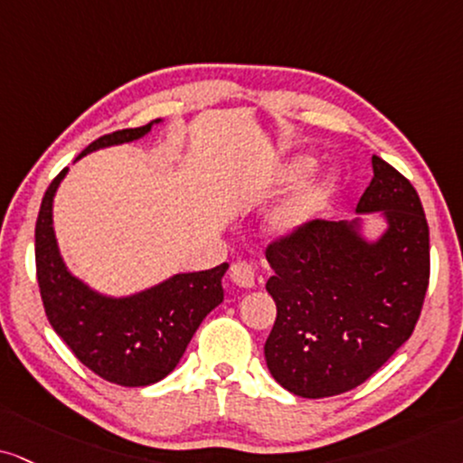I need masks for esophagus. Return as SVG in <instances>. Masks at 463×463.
Listing matches in <instances>:
<instances>
[{"instance_id": "1", "label": "esophagus", "mask_w": 463, "mask_h": 463, "mask_svg": "<svg viewBox=\"0 0 463 463\" xmlns=\"http://www.w3.org/2000/svg\"><path fill=\"white\" fill-rule=\"evenodd\" d=\"M230 277H232V281L238 285V288H242V289L255 288V270H253V266L247 264V261H238V264H233L230 270Z\"/></svg>"}]
</instances>
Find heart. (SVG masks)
Returning <instances> with one entry per match:
<instances>
[{
  "label": "heart",
  "mask_w": 463,
  "mask_h": 463,
  "mask_svg": "<svg viewBox=\"0 0 463 463\" xmlns=\"http://www.w3.org/2000/svg\"><path fill=\"white\" fill-rule=\"evenodd\" d=\"M316 167V161L311 156H298L285 163L281 174H279V188L294 184L296 180L305 178L309 171ZM336 193H339V178L335 174L319 175L316 180H309L302 184L292 197L285 199L275 213L268 219L266 232L272 241L285 242L294 241L302 232H307L322 216L328 208Z\"/></svg>",
  "instance_id": "obj_1"
}]
</instances>
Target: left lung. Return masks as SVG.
Segmentation results:
<instances>
[{"label": "left lung", "mask_w": 463, "mask_h": 463, "mask_svg": "<svg viewBox=\"0 0 463 463\" xmlns=\"http://www.w3.org/2000/svg\"><path fill=\"white\" fill-rule=\"evenodd\" d=\"M373 180L356 214L367 221H316L294 241L266 249V289L277 319L264 345L283 389L322 399L356 389L412 335L430 283V227L414 186L395 167L371 158Z\"/></svg>", "instance_id": "left-lung-1"}]
</instances>
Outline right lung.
<instances>
[{"label":"right lung","mask_w":463,"mask_h":463,"mask_svg":"<svg viewBox=\"0 0 463 463\" xmlns=\"http://www.w3.org/2000/svg\"><path fill=\"white\" fill-rule=\"evenodd\" d=\"M161 122L100 137L77 161L102 147L141 139ZM66 174L68 167L49 184L36 221L38 285L51 326L102 380L119 386L154 384L175 369L199 324L222 302L221 281L230 266L178 272L128 296L99 292L68 270L55 238L53 199Z\"/></svg>","instance_id":"right-lung-1"}]
</instances>
